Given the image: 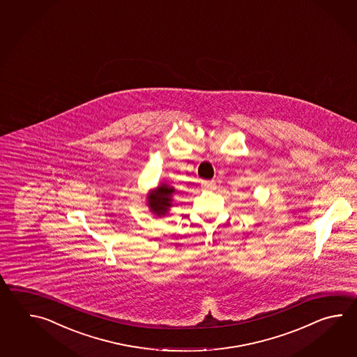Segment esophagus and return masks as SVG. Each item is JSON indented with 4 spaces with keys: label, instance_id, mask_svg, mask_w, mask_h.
<instances>
[{
    "label": "esophagus",
    "instance_id": "1",
    "mask_svg": "<svg viewBox=\"0 0 357 357\" xmlns=\"http://www.w3.org/2000/svg\"><path fill=\"white\" fill-rule=\"evenodd\" d=\"M202 188L206 190L215 189V182L214 181H202Z\"/></svg>",
    "mask_w": 357,
    "mask_h": 357
}]
</instances>
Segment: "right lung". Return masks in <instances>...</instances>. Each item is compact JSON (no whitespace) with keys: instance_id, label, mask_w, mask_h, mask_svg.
Segmentation results:
<instances>
[{"instance_id":"add662e5","label":"right lung","mask_w":357,"mask_h":357,"mask_svg":"<svg viewBox=\"0 0 357 357\" xmlns=\"http://www.w3.org/2000/svg\"><path fill=\"white\" fill-rule=\"evenodd\" d=\"M176 189L168 182H160V185L146 194V206L157 218H162L169 214L174 206V197Z\"/></svg>"}]
</instances>
